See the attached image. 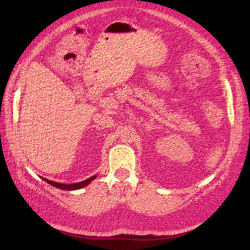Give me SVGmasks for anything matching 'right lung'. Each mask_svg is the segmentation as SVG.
<instances>
[{"mask_svg":"<svg viewBox=\"0 0 250 250\" xmlns=\"http://www.w3.org/2000/svg\"><path fill=\"white\" fill-rule=\"evenodd\" d=\"M42 179L46 183H48L49 185H51L57 188H61V189H64V191H74V189H79V188H82L84 187H86L87 185L90 184L92 181L96 178V175H93L91 177H89L86 181L83 182H80V183H76V184H71V185H65V184H61V183H56V182H52V181H49L47 178H44L41 176Z\"/></svg>","mask_w":250,"mask_h":250,"instance_id":"1","label":"right lung"}]
</instances>
